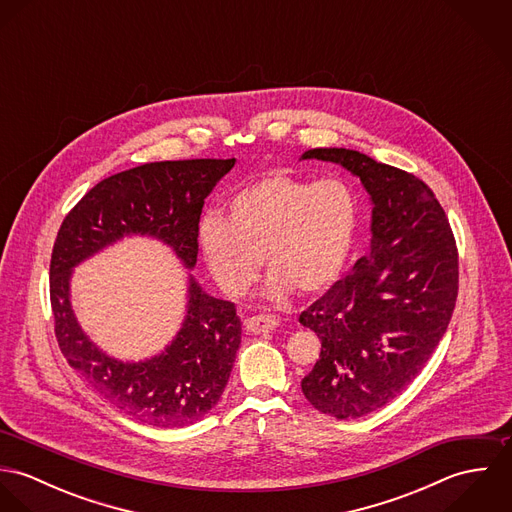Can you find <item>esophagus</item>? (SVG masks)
<instances>
[{
	"label": "esophagus",
	"mask_w": 512,
	"mask_h": 512,
	"mask_svg": "<svg viewBox=\"0 0 512 512\" xmlns=\"http://www.w3.org/2000/svg\"><path fill=\"white\" fill-rule=\"evenodd\" d=\"M280 325V321L272 315H254L244 321L248 333H270Z\"/></svg>",
	"instance_id": "obj_1"
}]
</instances>
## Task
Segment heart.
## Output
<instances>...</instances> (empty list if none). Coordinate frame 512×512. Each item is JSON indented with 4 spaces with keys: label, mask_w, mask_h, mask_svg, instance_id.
<instances>
[{
    "label": "heart",
    "mask_w": 512,
    "mask_h": 512,
    "mask_svg": "<svg viewBox=\"0 0 512 512\" xmlns=\"http://www.w3.org/2000/svg\"><path fill=\"white\" fill-rule=\"evenodd\" d=\"M359 222V205L343 179L309 181L274 171L240 189L226 217L205 219L199 244L220 290L242 297L256 282L260 260L268 293L282 299L329 290L343 274Z\"/></svg>",
    "instance_id": "1"
}]
</instances>
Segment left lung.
Here are the masks:
<instances>
[{
    "instance_id": "obj_1",
    "label": "left lung",
    "mask_w": 512,
    "mask_h": 512,
    "mask_svg": "<svg viewBox=\"0 0 512 512\" xmlns=\"http://www.w3.org/2000/svg\"><path fill=\"white\" fill-rule=\"evenodd\" d=\"M361 179L372 201L370 250L299 315L317 333L319 361L305 398L337 420L361 418L402 394L449 325L459 290L455 238L434 191L416 175L361 151L317 147Z\"/></svg>"
}]
</instances>
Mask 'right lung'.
Here are the masks:
<instances>
[{
	"label": "right lung",
	"mask_w": 512,
	"mask_h": 512,
	"mask_svg": "<svg viewBox=\"0 0 512 512\" xmlns=\"http://www.w3.org/2000/svg\"><path fill=\"white\" fill-rule=\"evenodd\" d=\"M234 161H157L116 173L74 205L53 246L49 290L61 353L104 400L147 426L183 428L219 402L240 347L236 305L203 292L191 276L187 317L171 345L153 359L122 363L80 329L71 307V274L76 264L128 234L163 240L185 268H195L205 199Z\"/></svg>",
	"instance_id": "add662e5"
}]
</instances>
